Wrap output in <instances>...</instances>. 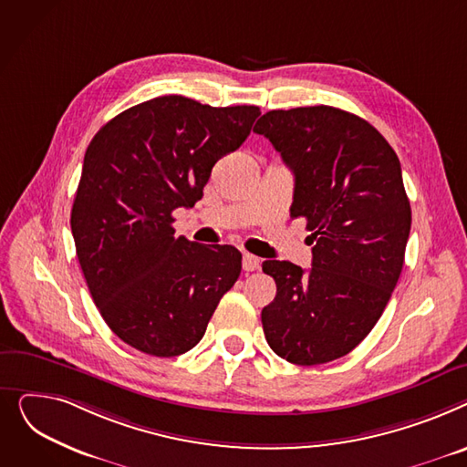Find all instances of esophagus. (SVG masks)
<instances>
[{
  "label": "esophagus",
  "mask_w": 467,
  "mask_h": 467,
  "mask_svg": "<svg viewBox=\"0 0 467 467\" xmlns=\"http://www.w3.org/2000/svg\"><path fill=\"white\" fill-rule=\"evenodd\" d=\"M260 264H262L260 258H256V256H253L249 253L243 254V269L244 271H256L260 267Z\"/></svg>",
  "instance_id": "obj_1"
}]
</instances>
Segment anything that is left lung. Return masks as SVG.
<instances>
[{
  "instance_id": "left-lung-1",
  "label": "left lung",
  "mask_w": 467,
  "mask_h": 467,
  "mask_svg": "<svg viewBox=\"0 0 467 467\" xmlns=\"http://www.w3.org/2000/svg\"><path fill=\"white\" fill-rule=\"evenodd\" d=\"M294 173L290 214L311 232L313 267L265 260L277 296L262 309L267 345L296 366L341 358L373 330L403 267L410 205L394 149L330 105L269 111L254 126Z\"/></svg>"
}]
</instances>
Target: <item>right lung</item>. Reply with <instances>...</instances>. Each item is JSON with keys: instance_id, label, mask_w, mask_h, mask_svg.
<instances>
[{"instance_id": "add662e5", "label": "right lung", "mask_w": 467, "mask_h": 467, "mask_svg": "<svg viewBox=\"0 0 467 467\" xmlns=\"http://www.w3.org/2000/svg\"><path fill=\"white\" fill-rule=\"evenodd\" d=\"M256 105L160 96L109 120L90 141L71 209L77 258L107 326L160 358L196 347L241 273L230 244L175 237L214 163L249 137Z\"/></svg>"}]
</instances>
